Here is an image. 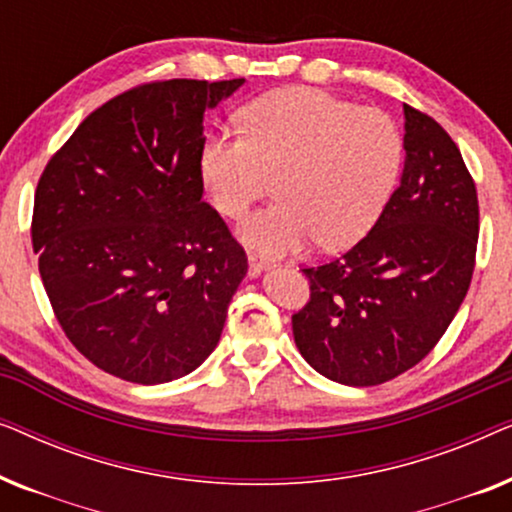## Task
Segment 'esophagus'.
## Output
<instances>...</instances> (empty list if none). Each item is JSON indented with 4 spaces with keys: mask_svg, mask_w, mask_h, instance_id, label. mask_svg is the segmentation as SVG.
I'll use <instances>...</instances> for the list:
<instances>
[{
    "mask_svg": "<svg viewBox=\"0 0 512 512\" xmlns=\"http://www.w3.org/2000/svg\"><path fill=\"white\" fill-rule=\"evenodd\" d=\"M268 268H270V263L265 261V258L256 256V254H249V275L251 277H258L263 270H268Z\"/></svg>",
    "mask_w": 512,
    "mask_h": 512,
    "instance_id": "obj_1",
    "label": "esophagus"
}]
</instances>
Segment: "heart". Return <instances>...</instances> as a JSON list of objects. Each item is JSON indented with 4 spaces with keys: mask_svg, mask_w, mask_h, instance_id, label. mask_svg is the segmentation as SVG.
I'll return each mask as SVG.
<instances>
[{
    "mask_svg": "<svg viewBox=\"0 0 512 512\" xmlns=\"http://www.w3.org/2000/svg\"><path fill=\"white\" fill-rule=\"evenodd\" d=\"M240 118L242 135L205 139L200 179L226 219H242L275 179L279 202L242 223L247 247L286 256L312 237L340 249L368 233L403 165V135L387 111L317 88H282L247 104Z\"/></svg>",
    "mask_w": 512,
    "mask_h": 512,
    "instance_id": "b5f03b06",
    "label": "heart"
}]
</instances>
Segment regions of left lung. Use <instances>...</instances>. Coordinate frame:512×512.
Returning <instances> with one entry per match:
<instances>
[{"mask_svg": "<svg viewBox=\"0 0 512 512\" xmlns=\"http://www.w3.org/2000/svg\"><path fill=\"white\" fill-rule=\"evenodd\" d=\"M401 184L370 233L335 261L303 268L310 300L291 317L303 359L328 380L375 387L417 366L471 286L478 193L452 137L403 104Z\"/></svg>", "mask_w": 512, "mask_h": 512, "instance_id": "left-lung-1", "label": "left lung"}]
</instances>
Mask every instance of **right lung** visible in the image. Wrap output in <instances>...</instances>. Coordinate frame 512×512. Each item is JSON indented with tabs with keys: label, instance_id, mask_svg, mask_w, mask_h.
Returning a JSON list of instances; mask_svg holds the SVG:
<instances>
[{
	"label": "right lung",
	"instance_id": "1",
	"mask_svg": "<svg viewBox=\"0 0 512 512\" xmlns=\"http://www.w3.org/2000/svg\"><path fill=\"white\" fill-rule=\"evenodd\" d=\"M242 83L125 90L41 174L32 214L41 282L69 342L104 373L172 382L221 338L247 254L202 202V116Z\"/></svg>",
	"mask_w": 512,
	"mask_h": 512
}]
</instances>
